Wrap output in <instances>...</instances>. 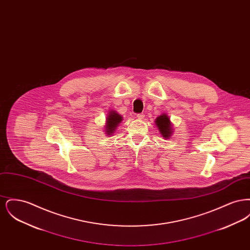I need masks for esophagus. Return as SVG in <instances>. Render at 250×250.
Instances as JSON below:
<instances>
[{
  "label": "esophagus",
  "instance_id": "obj_1",
  "mask_svg": "<svg viewBox=\"0 0 250 250\" xmlns=\"http://www.w3.org/2000/svg\"><path fill=\"white\" fill-rule=\"evenodd\" d=\"M137 117L140 120H143L144 119L145 115H144V113H139V114H137Z\"/></svg>",
  "mask_w": 250,
  "mask_h": 250
}]
</instances>
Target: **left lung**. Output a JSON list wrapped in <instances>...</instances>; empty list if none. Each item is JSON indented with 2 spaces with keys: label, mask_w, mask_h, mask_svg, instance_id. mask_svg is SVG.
Wrapping results in <instances>:
<instances>
[{
  "label": "left lung",
  "mask_w": 250,
  "mask_h": 250,
  "mask_svg": "<svg viewBox=\"0 0 250 250\" xmlns=\"http://www.w3.org/2000/svg\"><path fill=\"white\" fill-rule=\"evenodd\" d=\"M155 124L160 131L163 138L168 139V137L171 135V127H170V121L166 114H162L158 116L155 120Z\"/></svg>",
  "instance_id": "left-lung-1"
}]
</instances>
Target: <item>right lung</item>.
<instances>
[{
    "instance_id": "obj_1",
    "label": "right lung",
    "mask_w": 250,
    "mask_h": 250,
    "mask_svg": "<svg viewBox=\"0 0 250 250\" xmlns=\"http://www.w3.org/2000/svg\"><path fill=\"white\" fill-rule=\"evenodd\" d=\"M123 120L122 116L118 114L115 111H110V113L108 114L107 117V135H110L111 133H113V131L115 130V128L117 127L118 124L121 123V121Z\"/></svg>"
}]
</instances>
